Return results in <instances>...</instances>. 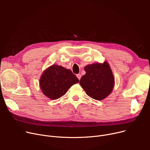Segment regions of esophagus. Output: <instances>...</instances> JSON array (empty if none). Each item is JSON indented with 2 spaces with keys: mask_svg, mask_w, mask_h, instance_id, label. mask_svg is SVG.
<instances>
[{
  "mask_svg": "<svg viewBox=\"0 0 150 150\" xmlns=\"http://www.w3.org/2000/svg\"><path fill=\"white\" fill-rule=\"evenodd\" d=\"M76 76H77V78H78V80H80V79H81V74H77V75H76Z\"/></svg>",
  "mask_w": 150,
  "mask_h": 150,
  "instance_id": "esophagus-1",
  "label": "esophagus"
}]
</instances>
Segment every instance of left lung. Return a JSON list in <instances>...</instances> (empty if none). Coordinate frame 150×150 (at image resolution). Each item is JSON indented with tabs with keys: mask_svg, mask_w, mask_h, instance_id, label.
<instances>
[{
	"mask_svg": "<svg viewBox=\"0 0 150 150\" xmlns=\"http://www.w3.org/2000/svg\"><path fill=\"white\" fill-rule=\"evenodd\" d=\"M86 74L80 84L87 95L91 98L101 100L111 93L114 86V78L108 63H94L84 67Z\"/></svg>",
	"mask_w": 150,
	"mask_h": 150,
	"instance_id": "8db88e82",
	"label": "left lung"
}]
</instances>
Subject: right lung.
<instances>
[{
    "label": "right lung",
    "mask_w": 150,
    "mask_h": 150,
    "mask_svg": "<svg viewBox=\"0 0 150 150\" xmlns=\"http://www.w3.org/2000/svg\"><path fill=\"white\" fill-rule=\"evenodd\" d=\"M79 82L72 71L62 66L53 65L47 69L40 79V87L44 95L52 100L58 99Z\"/></svg>",
    "instance_id": "obj_1"
}]
</instances>
